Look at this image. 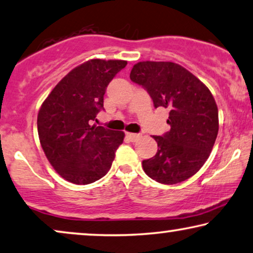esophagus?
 <instances>
[{"label":"esophagus","mask_w":253,"mask_h":253,"mask_svg":"<svg viewBox=\"0 0 253 253\" xmlns=\"http://www.w3.org/2000/svg\"><path fill=\"white\" fill-rule=\"evenodd\" d=\"M127 137L129 138L131 142H135L137 140L138 137H140V134H136V133H127Z\"/></svg>","instance_id":"1"}]
</instances>
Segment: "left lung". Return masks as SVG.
I'll return each mask as SVG.
<instances>
[{
  "instance_id": "8db88e82",
  "label": "left lung",
  "mask_w": 253,
  "mask_h": 253,
  "mask_svg": "<svg viewBox=\"0 0 253 253\" xmlns=\"http://www.w3.org/2000/svg\"><path fill=\"white\" fill-rule=\"evenodd\" d=\"M129 78L148 91L156 109H169L170 129L152 136L158 150L142 162L145 174L164 184L189 179L204 165L218 135V108L211 91L193 73L172 62H140Z\"/></svg>"
}]
</instances>
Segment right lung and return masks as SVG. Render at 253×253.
Returning a JSON list of instances; mask_svg holds the SVG:
<instances>
[{
  "instance_id": "1",
  "label": "right lung",
  "mask_w": 253,
  "mask_h": 253,
  "mask_svg": "<svg viewBox=\"0 0 253 253\" xmlns=\"http://www.w3.org/2000/svg\"><path fill=\"white\" fill-rule=\"evenodd\" d=\"M126 65V60H88L67 73L42 103L41 147L56 172L70 182H95L112 165L125 134L91 123L104 110L108 84Z\"/></svg>"
}]
</instances>
